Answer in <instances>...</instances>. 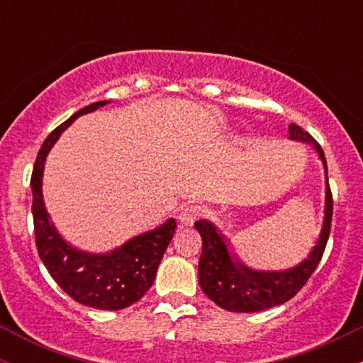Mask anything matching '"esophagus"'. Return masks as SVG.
<instances>
[{"mask_svg": "<svg viewBox=\"0 0 363 363\" xmlns=\"http://www.w3.org/2000/svg\"><path fill=\"white\" fill-rule=\"evenodd\" d=\"M201 216V208L199 206H186L182 208V211L179 213V223L182 225V227H191V225H194L196 220Z\"/></svg>", "mask_w": 363, "mask_h": 363, "instance_id": "esophagus-1", "label": "esophagus"}]
</instances>
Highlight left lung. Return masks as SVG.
<instances>
[{"instance_id": "8db88e82", "label": "left lung", "mask_w": 363, "mask_h": 363, "mask_svg": "<svg viewBox=\"0 0 363 363\" xmlns=\"http://www.w3.org/2000/svg\"><path fill=\"white\" fill-rule=\"evenodd\" d=\"M289 140L307 143L314 150L324 169V216L319 237L307 257L291 268L256 269L247 266L235 252L230 239L211 220L194 223L203 239V251L198 264L199 286L216 306L230 312H259L290 301L306 285L318 268L329 230H331L333 198L328 184V165L323 148L297 124L289 126Z\"/></svg>"}]
</instances>
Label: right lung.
Returning <instances> with one entry per match:
<instances>
[{
  "mask_svg": "<svg viewBox=\"0 0 363 363\" xmlns=\"http://www.w3.org/2000/svg\"><path fill=\"white\" fill-rule=\"evenodd\" d=\"M111 101H99L74 112L44 141L32 172V215L35 244L40 261L54 281L73 301L101 311H121L138 302L150 286L176 232V218L165 220L152 230L143 232L106 252L83 251L61 235L44 203L43 179L49 152L60 136L80 116L90 114Z\"/></svg>",
  "mask_w": 363,
  "mask_h": 363,
  "instance_id": "add662e5",
  "label": "right lung"
}]
</instances>
